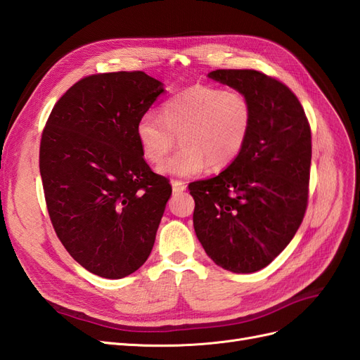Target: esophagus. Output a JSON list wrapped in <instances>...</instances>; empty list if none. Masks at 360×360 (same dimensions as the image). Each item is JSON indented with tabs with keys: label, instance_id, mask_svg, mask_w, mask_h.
Here are the masks:
<instances>
[{
	"label": "esophagus",
	"instance_id": "obj_1",
	"mask_svg": "<svg viewBox=\"0 0 360 360\" xmlns=\"http://www.w3.org/2000/svg\"><path fill=\"white\" fill-rule=\"evenodd\" d=\"M171 184H172V191L176 192V193H180V192H183V191H186V184H184V183L180 181V180H172Z\"/></svg>",
	"mask_w": 360,
	"mask_h": 360
}]
</instances>
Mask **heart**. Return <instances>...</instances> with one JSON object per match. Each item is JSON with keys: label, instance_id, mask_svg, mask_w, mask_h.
I'll return each instance as SVG.
<instances>
[{"label": "heart", "instance_id": "heart-1", "mask_svg": "<svg viewBox=\"0 0 360 360\" xmlns=\"http://www.w3.org/2000/svg\"><path fill=\"white\" fill-rule=\"evenodd\" d=\"M254 123L249 97L237 90L193 85L163 102L159 118L141 117L135 136L141 155L158 165L169 153L176 136L180 150L159 167L162 174L192 177L205 165L222 171L242 155Z\"/></svg>", "mask_w": 360, "mask_h": 360}]
</instances>
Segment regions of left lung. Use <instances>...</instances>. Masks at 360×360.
Wrapping results in <instances>:
<instances>
[{"mask_svg":"<svg viewBox=\"0 0 360 360\" xmlns=\"http://www.w3.org/2000/svg\"><path fill=\"white\" fill-rule=\"evenodd\" d=\"M209 78L245 93L254 110L248 143L219 176L189 184L193 228L217 266L252 274L270 264L299 230L308 205L311 127L288 86L252 69Z\"/></svg>","mask_w":360,"mask_h":360,"instance_id":"left-lung-1","label":"left lung"}]
</instances>
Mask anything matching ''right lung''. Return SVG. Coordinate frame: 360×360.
Listing matches in <instances>:
<instances>
[{"mask_svg":"<svg viewBox=\"0 0 360 360\" xmlns=\"http://www.w3.org/2000/svg\"><path fill=\"white\" fill-rule=\"evenodd\" d=\"M162 93L139 70L85 76L43 129L39 165L52 226L97 276L134 274L153 249L172 189L141 155L135 126Z\"/></svg>","mask_w":360,"mask_h":360,"instance_id":"add662e5","label":"right lung"}]
</instances>
